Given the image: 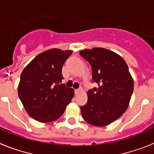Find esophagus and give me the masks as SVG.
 Masks as SVG:
<instances>
[{
  "mask_svg": "<svg viewBox=\"0 0 154 154\" xmlns=\"http://www.w3.org/2000/svg\"><path fill=\"white\" fill-rule=\"evenodd\" d=\"M81 92V88H77V89H75V93L76 94H78V93H80V92Z\"/></svg>",
  "mask_w": 154,
  "mask_h": 154,
  "instance_id": "obj_1",
  "label": "esophagus"
}]
</instances>
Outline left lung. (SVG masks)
Here are the masks:
<instances>
[{
	"instance_id": "left-lung-1",
	"label": "left lung",
	"mask_w": 154,
	"mask_h": 154,
	"mask_svg": "<svg viewBox=\"0 0 154 154\" xmlns=\"http://www.w3.org/2000/svg\"><path fill=\"white\" fill-rule=\"evenodd\" d=\"M92 67V82L98 88L88 91V101L81 106L85 120L96 127H104L126 112L134 90V81L121 56L104 48L80 51Z\"/></svg>"
}]
</instances>
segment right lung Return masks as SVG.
Here are the masks:
<instances>
[{"label": "right lung", "mask_w": 154, "mask_h": 154, "mask_svg": "<svg viewBox=\"0 0 154 154\" xmlns=\"http://www.w3.org/2000/svg\"><path fill=\"white\" fill-rule=\"evenodd\" d=\"M72 51L51 49L36 56L23 70L18 95L32 118L41 122L57 120L74 97L62 84V69Z\"/></svg>", "instance_id": "add662e5"}]
</instances>
